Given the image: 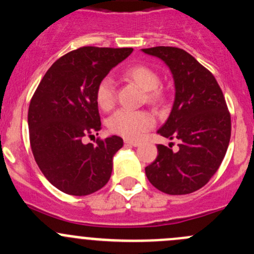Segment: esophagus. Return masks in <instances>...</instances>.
Returning a JSON list of instances; mask_svg holds the SVG:
<instances>
[{"instance_id": "34e87169", "label": "esophagus", "mask_w": 254, "mask_h": 254, "mask_svg": "<svg viewBox=\"0 0 254 254\" xmlns=\"http://www.w3.org/2000/svg\"><path fill=\"white\" fill-rule=\"evenodd\" d=\"M124 143L127 146H134V147H136V146H140L139 141H131V140H125Z\"/></svg>"}]
</instances>
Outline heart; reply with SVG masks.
<instances>
[{
	"mask_svg": "<svg viewBox=\"0 0 254 254\" xmlns=\"http://www.w3.org/2000/svg\"><path fill=\"white\" fill-rule=\"evenodd\" d=\"M124 78L134 82L145 91V98L150 104H160L165 101V92L160 84V76L146 65H132L123 72ZM96 101L103 111H111L115 104V87L112 78L103 77L96 87ZM155 124L151 113L120 109L109 118L108 127L112 132L125 139H139Z\"/></svg>",
	"mask_w": 254,
	"mask_h": 254,
	"instance_id": "heart-1",
	"label": "heart"
}]
</instances>
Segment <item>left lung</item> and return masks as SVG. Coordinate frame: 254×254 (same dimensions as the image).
Listing matches in <instances>:
<instances>
[{
  "label": "left lung",
  "instance_id": "8db88e82",
  "mask_svg": "<svg viewBox=\"0 0 254 254\" xmlns=\"http://www.w3.org/2000/svg\"><path fill=\"white\" fill-rule=\"evenodd\" d=\"M170 67L176 98L158 134L179 141V150L157 145L158 155L145 168L150 183L171 195L198 190L216 173L231 137V115L219 83L186 50L175 47L142 49Z\"/></svg>",
  "mask_w": 254,
  "mask_h": 254
}]
</instances>
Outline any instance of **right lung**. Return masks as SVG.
<instances>
[{
    "instance_id": "add662e5",
    "label": "right lung",
    "mask_w": 254,
    "mask_h": 254,
    "mask_svg": "<svg viewBox=\"0 0 254 254\" xmlns=\"http://www.w3.org/2000/svg\"><path fill=\"white\" fill-rule=\"evenodd\" d=\"M131 53L132 48L76 49L58 59L35 89L28 111L30 147L59 190L82 196L108 183L123 139L113 135L83 143V137L102 129L97 84Z\"/></svg>"
}]
</instances>
